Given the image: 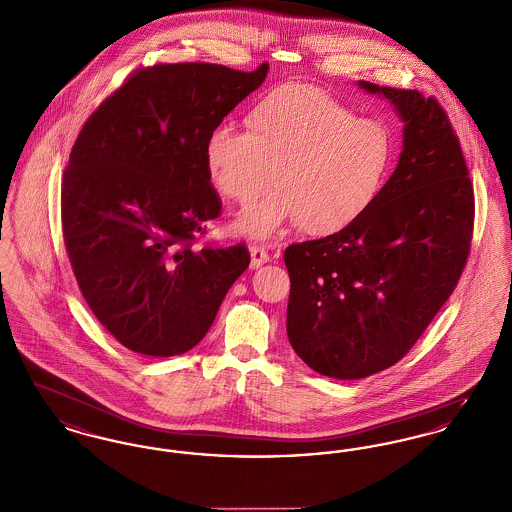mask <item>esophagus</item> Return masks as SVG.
<instances>
[{
	"instance_id": "34e87169",
	"label": "esophagus",
	"mask_w": 512,
	"mask_h": 512,
	"mask_svg": "<svg viewBox=\"0 0 512 512\" xmlns=\"http://www.w3.org/2000/svg\"><path fill=\"white\" fill-rule=\"evenodd\" d=\"M249 253H251V268H259L270 261V253L265 245L251 244Z\"/></svg>"
}]
</instances>
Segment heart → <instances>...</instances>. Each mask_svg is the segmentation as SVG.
I'll return each instance as SVG.
<instances>
[{
	"mask_svg": "<svg viewBox=\"0 0 512 512\" xmlns=\"http://www.w3.org/2000/svg\"><path fill=\"white\" fill-rule=\"evenodd\" d=\"M247 134L217 124L203 142L207 176L220 195L247 207L278 188L238 222L267 238L301 220L311 234H334L361 219L390 174L393 138L378 119L357 117L311 84L268 90L247 113Z\"/></svg>",
	"mask_w": 512,
	"mask_h": 512,
	"instance_id": "1",
	"label": "heart"
}]
</instances>
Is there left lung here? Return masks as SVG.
Masks as SVG:
<instances>
[{"mask_svg":"<svg viewBox=\"0 0 512 512\" xmlns=\"http://www.w3.org/2000/svg\"><path fill=\"white\" fill-rule=\"evenodd\" d=\"M359 86L390 99L405 122L397 169L357 222L284 253L293 351L338 380L366 378L409 353L455 290L474 228L463 149L438 99Z\"/></svg>","mask_w":512,"mask_h":512,"instance_id":"obj_1","label":"left lung"}]
</instances>
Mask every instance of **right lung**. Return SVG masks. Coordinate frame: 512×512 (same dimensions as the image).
<instances>
[{"mask_svg":"<svg viewBox=\"0 0 512 512\" xmlns=\"http://www.w3.org/2000/svg\"><path fill=\"white\" fill-rule=\"evenodd\" d=\"M215 63H159L130 74L82 126L61 188L78 288L103 328L140 355L190 351L249 267L244 244L194 247L220 197L207 134L267 78Z\"/></svg>","mask_w":512,"mask_h":512,"instance_id":"add662e5","label":"right lung"}]
</instances>
